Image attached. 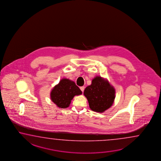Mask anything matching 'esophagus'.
I'll return each mask as SVG.
<instances>
[{"instance_id": "34e87169", "label": "esophagus", "mask_w": 161, "mask_h": 161, "mask_svg": "<svg viewBox=\"0 0 161 161\" xmlns=\"http://www.w3.org/2000/svg\"><path fill=\"white\" fill-rule=\"evenodd\" d=\"M84 89H85V87H84V86H81V87H80V89H81V91L82 92H84Z\"/></svg>"}]
</instances>
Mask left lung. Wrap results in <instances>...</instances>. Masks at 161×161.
Returning <instances> with one entry per match:
<instances>
[{"mask_svg": "<svg viewBox=\"0 0 161 161\" xmlns=\"http://www.w3.org/2000/svg\"><path fill=\"white\" fill-rule=\"evenodd\" d=\"M84 95L90 108L93 111L102 113L111 107L115 98V89L108 80L96 76L92 84L85 89Z\"/></svg>", "mask_w": 161, "mask_h": 161, "instance_id": "8db88e82", "label": "left lung"}]
</instances>
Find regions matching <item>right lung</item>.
<instances>
[{"label":"right lung","mask_w":161,"mask_h":161,"mask_svg":"<svg viewBox=\"0 0 161 161\" xmlns=\"http://www.w3.org/2000/svg\"><path fill=\"white\" fill-rule=\"evenodd\" d=\"M81 94V91L75 82L69 79H63L53 88L50 98L58 107L66 108L69 107L75 96Z\"/></svg>","instance_id":"obj_1"}]
</instances>
